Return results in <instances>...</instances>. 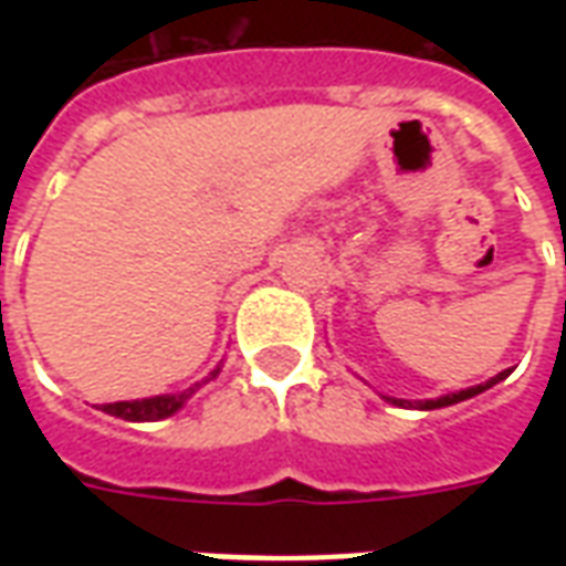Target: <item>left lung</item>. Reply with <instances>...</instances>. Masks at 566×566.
<instances>
[{
    "mask_svg": "<svg viewBox=\"0 0 566 566\" xmlns=\"http://www.w3.org/2000/svg\"><path fill=\"white\" fill-rule=\"evenodd\" d=\"M500 379H506V373H500V376H494L491 381H485V385H475V388H467V391H458V394H446V397H439V400H418V406L421 409H442V406H451V403H461V400H470V397H475V394H482L485 388H491V385H497ZM388 403H397V406H406L409 400H394V397H385ZM412 406V403H409Z\"/></svg>",
    "mask_w": 566,
    "mask_h": 566,
    "instance_id": "8db88e82",
    "label": "left lung"
}]
</instances>
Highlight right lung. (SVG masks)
Returning a JSON list of instances; mask_svg holds the SVG:
<instances>
[{
  "label": "right lung",
  "instance_id": "1",
  "mask_svg": "<svg viewBox=\"0 0 566 566\" xmlns=\"http://www.w3.org/2000/svg\"><path fill=\"white\" fill-rule=\"evenodd\" d=\"M193 391L197 388H190L185 394H172V397H148V400H127V403H105L103 412L124 418V421H160V418H169L172 412H178Z\"/></svg>",
  "mask_w": 566,
  "mask_h": 566
}]
</instances>
